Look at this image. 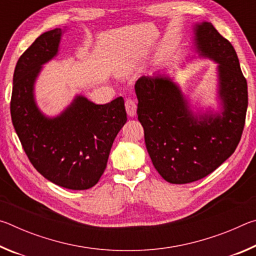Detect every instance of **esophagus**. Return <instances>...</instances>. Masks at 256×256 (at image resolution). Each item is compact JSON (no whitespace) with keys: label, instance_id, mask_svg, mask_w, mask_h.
I'll list each match as a JSON object with an SVG mask.
<instances>
[{"label":"esophagus","instance_id":"obj_1","mask_svg":"<svg viewBox=\"0 0 256 256\" xmlns=\"http://www.w3.org/2000/svg\"><path fill=\"white\" fill-rule=\"evenodd\" d=\"M125 108H126V112L130 118H133L136 114V104L132 99H126L125 102Z\"/></svg>","mask_w":256,"mask_h":256}]
</instances>
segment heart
<instances>
[{
  "mask_svg": "<svg viewBox=\"0 0 256 256\" xmlns=\"http://www.w3.org/2000/svg\"><path fill=\"white\" fill-rule=\"evenodd\" d=\"M128 70H130V64H128V63H123L118 66V71L120 73H125Z\"/></svg>",
  "mask_w": 256,
  "mask_h": 256,
  "instance_id": "heart-1",
  "label": "heart"
}]
</instances>
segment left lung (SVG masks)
I'll use <instances>...</instances> for the list:
<instances>
[{"mask_svg":"<svg viewBox=\"0 0 256 256\" xmlns=\"http://www.w3.org/2000/svg\"><path fill=\"white\" fill-rule=\"evenodd\" d=\"M196 48L219 66L222 116L198 118L180 90L162 76H141L136 84L138 118L156 170L172 184L203 178L230 157L244 131L248 94L236 50L214 24L196 27Z\"/></svg>","mask_w":256,"mask_h":256,"instance_id":"obj_1","label":"left lung"}]
</instances>
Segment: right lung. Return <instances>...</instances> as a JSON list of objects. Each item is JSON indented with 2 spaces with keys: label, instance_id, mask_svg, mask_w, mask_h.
Returning a JSON list of instances; mask_svg holds the SVG:
<instances>
[{
  "label": "right lung",
  "instance_id": "1",
  "mask_svg": "<svg viewBox=\"0 0 256 256\" xmlns=\"http://www.w3.org/2000/svg\"><path fill=\"white\" fill-rule=\"evenodd\" d=\"M62 29L42 34L20 56L10 102L12 124L30 162L62 188L88 190L107 166L112 142L126 122L124 99L96 105L76 97L55 118H47L34 100V82L42 64L58 53Z\"/></svg>",
  "mask_w": 256,
  "mask_h": 256
}]
</instances>
